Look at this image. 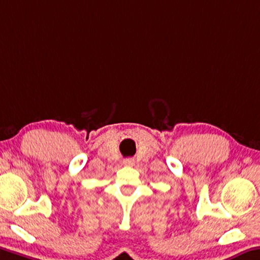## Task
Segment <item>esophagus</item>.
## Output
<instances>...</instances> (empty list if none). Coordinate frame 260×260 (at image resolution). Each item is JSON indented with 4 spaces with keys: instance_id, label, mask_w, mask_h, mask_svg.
<instances>
[{
    "instance_id": "esophagus-1",
    "label": "esophagus",
    "mask_w": 260,
    "mask_h": 260,
    "mask_svg": "<svg viewBox=\"0 0 260 260\" xmlns=\"http://www.w3.org/2000/svg\"><path fill=\"white\" fill-rule=\"evenodd\" d=\"M123 164H125V166H128V167H131V166H134V159H132V158H126L125 160H123Z\"/></svg>"
}]
</instances>
